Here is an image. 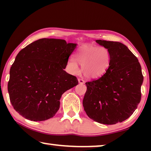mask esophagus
I'll list each match as a JSON object with an SVG mask.
<instances>
[{"mask_svg": "<svg viewBox=\"0 0 151 151\" xmlns=\"http://www.w3.org/2000/svg\"><path fill=\"white\" fill-rule=\"evenodd\" d=\"M78 83L80 84H85V81L82 78H78Z\"/></svg>", "mask_w": 151, "mask_h": 151, "instance_id": "34e87169", "label": "esophagus"}]
</instances>
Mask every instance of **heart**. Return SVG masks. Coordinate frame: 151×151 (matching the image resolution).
<instances>
[{
    "label": "heart",
    "mask_w": 151,
    "mask_h": 151,
    "mask_svg": "<svg viewBox=\"0 0 151 151\" xmlns=\"http://www.w3.org/2000/svg\"><path fill=\"white\" fill-rule=\"evenodd\" d=\"M111 59V52L107 47L85 45L76 51V58H69L68 67L72 73L78 74L80 72L78 62L82 65V72L86 77L98 78L109 69Z\"/></svg>",
    "instance_id": "1"
}]
</instances>
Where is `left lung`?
<instances>
[{"label":"left lung","mask_w":151,"mask_h":151,"mask_svg":"<svg viewBox=\"0 0 151 151\" xmlns=\"http://www.w3.org/2000/svg\"><path fill=\"white\" fill-rule=\"evenodd\" d=\"M111 52L105 74L86 83L83 104L89 118L99 123L114 124L129 118L141 99L143 81L139 60L119 42L96 40Z\"/></svg>","instance_id":"1"}]
</instances>
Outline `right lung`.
Listing matches in <instances>:
<instances>
[{"mask_svg":"<svg viewBox=\"0 0 151 151\" xmlns=\"http://www.w3.org/2000/svg\"><path fill=\"white\" fill-rule=\"evenodd\" d=\"M76 45L41 39L18 53L8 83L10 101L18 113L33 121L55 115L62 94L78 83L75 76L64 70Z\"/></svg>","mask_w":151,"mask_h":151,"instance_id":"obj_1","label":"right lung"}]
</instances>
